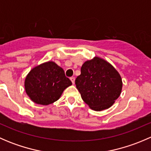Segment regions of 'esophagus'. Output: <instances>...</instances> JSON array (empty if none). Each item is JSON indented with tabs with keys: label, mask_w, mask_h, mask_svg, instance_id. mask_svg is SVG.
<instances>
[{
	"label": "esophagus",
	"mask_w": 151,
	"mask_h": 151,
	"mask_svg": "<svg viewBox=\"0 0 151 151\" xmlns=\"http://www.w3.org/2000/svg\"><path fill=\"white\" fill-rule=\"evenodd\" d=\"M70 80H71V81L72 82L73 84H74V81H75V77H71V78H70Z\"/></svg>",
	"instance_id": "34e87169"
}]
</instances>
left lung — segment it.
<instances>
[{
	"label": "left lung",
	"instance_id": "1",
	"mask_svg": "<svg viewBox=\"0 0 151 151\" xmlns=\"http://www.w3.org/2000/svg\"><path fill=\"white\" fill-rule=\"evenodd\" d=\"M75 84L83 101L95 111L110 107L121 95L123 86L118 71L99 57L83 63Z\"/></svg>",
	"mask_w": 151,
	"mask_h": 151
}]
</instances>
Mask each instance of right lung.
Returning a JSON list of instances; mask_svg holds the SVG:
<instances>
[{
    "label": "right lung",
    "instance_id": "1",
    "mask_svg": "<svg viewBox=\"0 0 151 151\" xmlns=\"http://www.w3.org/2000/svg\"><path fill=\"white\" fill-rule=\"evenodd\" d=\"M72 85L63 68L48 61L30 70L25 80L27 95L36 104L48 105L60 99L63 91Z\"/></svg>",
    "mask_w": 151,
    "mask_h": 151
}]
</instances>
